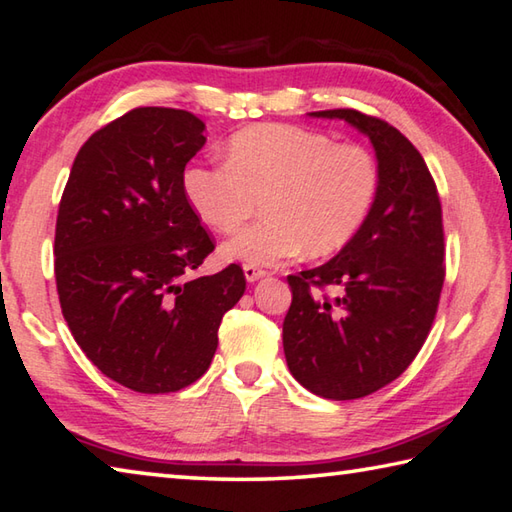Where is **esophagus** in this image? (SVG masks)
<instances>
[{"label": "esophagus", "mask_w": 512, "mask_h": 512, "mask_svg": "<svg viewBox=\"0 0 512 512\" xmlns=\"http://www.w3.org/2000/svg\"><path fill=\"white\" fill-rule=\"evenodd\" d=\"M243 272H245V278L249 283H254V281H258V278H263L267 274L263 267H256V265H245Z\"/></svg>", "instance_id": "esophagus-1"}]
</instances>
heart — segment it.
<instances>
[{"label":"heart","instance_id":"heart-1","mask_svg":"<svg viewBox=\"0 0 512 512\" xmlns=\"http://www.w3.org/2000/svg\"><path fill=\"white\" fill-rule=\"evenodd\" d=\"M376 189L368 149L294 124L247 127L229 138L225 162H191L182 173L189 207L220 234L236 231L260 200L265 218L220 247L225 260L247 265H274L303 249L339 252L368 218Z\"/></svg>","mask_w":512,"mask_h":512}]
</instances>
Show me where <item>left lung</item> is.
<instances>
[{
  "label": "left lung",
  "instance_id": "left-lung-1",
  "mask_svg": "<svg viewBox=\"0 0 512 512\" xmlns=\"http://www.w3.org/2000/svg\"><path fill=\"white\" fill-rule=\"evenodd\" d=\"M370 138L379 189L368 218L325 265L287 276L283 347L294 379L323 399H361L392 383L426 343L446 276L441 200L401 131L354 109L314 111ZM340 287L318 297L313 287Z\"/></svg>",
  "mask_w": 512,
  "mask_h": 512
}]
</instances>
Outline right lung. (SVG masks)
Returning a JSON list of instances; mask_svg holds the SVG:
<instances>
[{"mask_svg":"<svg viewBox=\"0 0 512 512\" xmlns=\"http://www.w3.org/2000/svg\"><path fill=\"white\" fill-rule=\"evenodd\" d=\"M202 131L205 122L182 109L124 113L77 151L57 211L62 314L95 368L133 392L198 381L220 321L245 294L240 265L185 278L216 247L182 194Z\"/></svg>","mask_w":512,"mask_h":512,"instance_id":"1","label":"right lung"}]
</instances>
